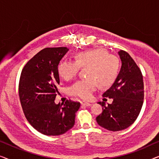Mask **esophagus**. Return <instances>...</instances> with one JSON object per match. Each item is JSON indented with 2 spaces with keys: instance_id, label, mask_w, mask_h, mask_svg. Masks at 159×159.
<instances>
[{
  "instance_id": "34e87169",
  "label": "esophagus",
  "mask_w": 159,
  "mask_h": 159,
  "mask_svg": "<svg viewBox=\"0 0 159 159\" xmlns=\"http://www.w3.org/2000/svg\"><path fill=\"white\" fill-rule=\"evenodd\" d=\"M81 104L82 106H90L91 103H88V102H85V101H81Z\"/></svg>"
}]
</instances>
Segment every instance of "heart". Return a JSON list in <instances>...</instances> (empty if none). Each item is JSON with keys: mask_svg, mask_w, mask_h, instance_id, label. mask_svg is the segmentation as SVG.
<instances>
[{"mask_svg": "<svg viewBox=\"0 0 159 159\" xmlns=\"http://www.w3.org/2000/svg\"><path fill=\"white\" fill-rule=\"evenodd\" d=\"M80 68H88L87 79L76 82L70 88V93L84 100L92 98L98 87L107 89L111 87L118 78L120 61L116 56L103 48H94L78 52L75 61H61L58 65V75L66 81L78 75Z\"/></svg>", "mask_w": 159, "mask_h": 159, "instance_id": "obj_1", "label": "heart"}]
</instances>
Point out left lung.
Returning <instances> with one entry per match:
<instances>
[{"mask_svg":"<svg viewBox=\"0 0 159 159\" xmlns=\"http://www.w3.org/2000/svg\"><path fill=\"white\" fill-rule=\"evenodd\" d=\"M119 55L122 65L118 78L103 95V101L109 98L113 102L107 106L105 102H98L103 112L96 117L101 127L114 132L125 129L134 122L144 99V84L140 68L126 51L121 50Z\"/></svg>","mask_w":159,"mask_h":159,"instance_id":"obj_1","label":"left lung"}]
</instances>
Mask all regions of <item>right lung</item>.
I'll use <instances>...</instances> for the list:
<instances>
[{
    "label": "right lung",
    "mask_w": 159,
    "mask_h": 159,
    "mask_svg": "<svg viewBox=\"0 0 159 159\" xmlns=\"http://www.w3.org/2000/svg\"><path fill=\"white\" fill-rule=\"evenodd\" d=\"M69 49L45 48L24 66L19 83V95L24 114L30 125L45 135L56 136L73 127L80 102L66 100L56 104L59 75L58 65Z\"/></svg>",
    "instance_id": "right-lung-1"
}]
</instances>
